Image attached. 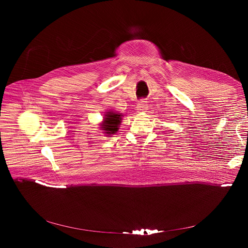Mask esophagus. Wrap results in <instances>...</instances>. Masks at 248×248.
Segmentation results:
<instances>
[{"instance_id":"esophagus-1","label":"esophagus","mask_w":248,"mask_h":248,"mask_svg":"<svg viewBox=\"0 0 248 248\" xmlns=\"http://www.w3.org/2000/svg\"><path fill=\"white\" fill-rule=\"evenodd\" d=\"M136 108H137L138 112H145L147 110V108H148V102L145 101V100L139 101Z\"/></svg>"}]
</instances>
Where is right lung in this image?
<instances>
[{"label":"right lung","mask_w":248,"mask_h":248,"mask_svg":"<svg viewBox=\"0 0 248 248\" xmlns=\"http://www.w3.org/2000/svg\"><path fill=\"white\" fill-rule=\"evenodd\" d=\"M123 114L116 112H107L104 115V121L100 124V128L104 130L105 134L113 135L119 129V126L122 122Z\"/></svg>","instance_id":"obj_1"}]
</instances>
